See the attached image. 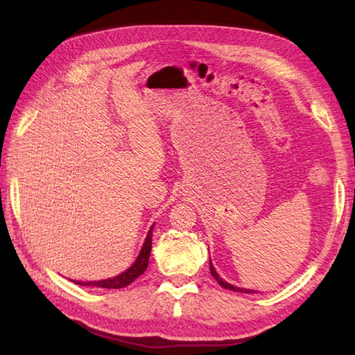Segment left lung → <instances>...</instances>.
Returning <instances> with one entry per match:
<instances>
[{
  "label": "left lung",
  "mask_w": 355,
  "mask_h": 355,
  "mask_svg": "<svg viewBox=\"0 0 355 355\" xmlns=\"http://www.w3.org/2000/svg\"><path fill=\"white\" fill-rule=\"evenodd\" d=\"M209 263H210V275H212L215 279H216V282L220 284L223 288H225V290H232V291H238V293H253V290H245V288H238V286H233V285H230V284H227L225 281H223V279L220 277V275L216 273L215 271V268H214V266H212V262L209 261Z\"/></svg>",
  "instance_id": "8db88e82"
}]
</instances>
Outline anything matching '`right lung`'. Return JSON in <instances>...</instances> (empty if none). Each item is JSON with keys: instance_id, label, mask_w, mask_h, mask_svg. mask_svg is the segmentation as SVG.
I'll return each mask as SVG.
<instances>
[{"instance_id": "obj_1", "label": "right lung", "mask_w": 355, "mask_h": 355, "mask_svg": "<svg viewBox=\"0 0 355 355\" xmlns=\"http://www.w3.org/2000/svg\"><path fill=\"white\" fill-rule=\"evenodd\" d=\"M150 247H153V227L149 229L148 236L145 239V244H143L139 258L135 259L132 266L128 268L123 273H120L116 277L111 279H105V281H94V282H76L79 285H93V286H99V288H123V286L130 285L134 282L140 275L145 273V270L148 268V262H149V254H150Z\"/></svg>"}]
</instances>
